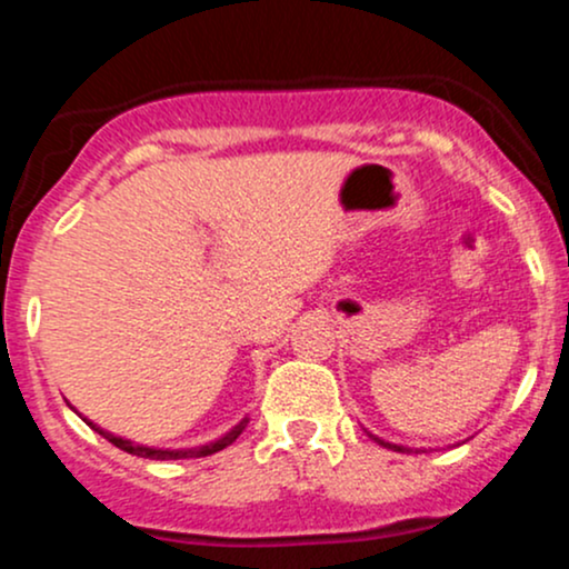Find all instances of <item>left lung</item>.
I'll use <instances>...</instances> for the list:
<instances>
[{"mask_svg":"<svg viewBox=\"0 0 569 569\" xmlns=\"http://www.w3.org/2000/svg\"><path fill=\"white\" fill-rule=\"evenodd\" d=\"M367 433H369V430H367ZM369 439L377 441L385 449H393V452H407V455L411 452V447H403V443H393V441H385V439H380V436H375V433H369Z\"/></svg>","mask_w":569,"mask_h":569,"instance_id":"8db88e82","label":"left lung"}]
</instances>
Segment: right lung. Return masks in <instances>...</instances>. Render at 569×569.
Returning <instances> with one entry per match:
<instances>
[{
    "label": "right lung",
    "instance_id": "obj_1",
    "mask_svg": "<svg viewBox=\"0 0 569 569\" xmlns=\"http://www.w3.org/2000/svg\"><path fill=\"white\" fill-rule=\"evenodd\" d=\"M71 409H74V407H71ZM77 415H80V411H77ZM82 420L88 422V426L93 428L98 436H103V439H107L109 443H114L117 449H122V452L136 455V457H147V460H189V457H208L213 452H221V449L230 447V443L238 439V436L243 433L246 426H248V417H243L238 426H232L224 436H219L217 441H208V443H202V447H187V449H160V447H147V443H136L130 439H122V436L109 433V430H103L101 426H96V422H90L88 417H82Z\"/></svg>",
    "mask_w": 569,
    "mask_h": 569
}]
</instances>
